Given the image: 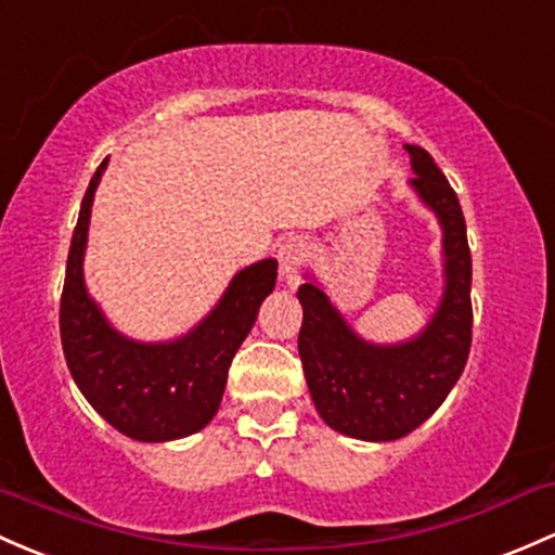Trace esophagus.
Listing matches in <instances>:
<instances>
[{
  "label": "esophagus",
  "mask_w": 555,
  "mask_h": 555,
  "mask_svg": "<svg viewBox=\"0 0 555 555\" xmlns=\"http://www.w3.org/2000/svg\"><path fill=\"white\" fill-rule=\"evenodd\" d=\"M308 258V242L302 236H287V240L279 245V273L287 284H292L300 273V266Z\"/></svg>",
  "instance_id": "34e87169"
}]
</instances>
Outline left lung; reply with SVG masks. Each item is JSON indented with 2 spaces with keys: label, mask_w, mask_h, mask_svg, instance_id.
I'll use <instances>...</instances> for the list:
<instances>
[{
  "label": "left lung",
  "mask_w": 555,
  "mask_h": 555,
  "mask_svg": "<svg viewBox=\"0 0 555 555\" xmlns=\"http://www.w3.org/2000/svg\"><path fill=\"white\" fill-rule=\"evenodd\" d=\"M405 150L416 170L411 184L440 218L446 249V295L422 337L395 347L369 345L315 284L297 289V350L315 411L332 429L369 442L398 440L422 426L464 374L472 347V253L461 203L429 152L416 144Z\"/></svg>",
  "instance_id": "obj_1"
}]
</instances>
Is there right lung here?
<instances>
[{"label": "right lung", "instance_id": "add662e5", "mask_svg": "<svg viewBox=\"0 0 555 555\" xmlns=\"http://www.w3.org/2000/svg\"><path fill=\"white\" fill-rule=\"evenodd\" d=\"M107 160L91 176L70 240L60 297V337L68 369L91 408L139 442L194 435L216 416L234 352L258 319L260 302L276 284V260L245 268L216 310L176 343L144 345L107 324L83 284V249L94 189Z\"/></svg>", "mask_w": 555, "mask_h": 555}]
</instances>
